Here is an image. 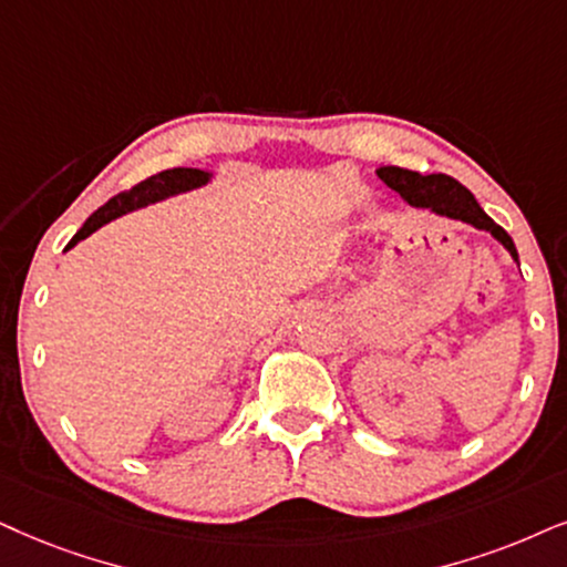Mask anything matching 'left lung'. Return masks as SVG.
Returning <instances> with one entry per match:
<instances>
[{
  "instance_id": "1",
  "label": "left lung",
  "mask_w": 567,
  "mask_h": 567,
  "mask_svg": "<svg viewBox=\"0 0 567 567\" xmlns=\"http://www.w3.org/2000/svg\"><path fill=\"white\" fill-rule=\"evenodd\" d=\"M379 181H384L386 188L398 190L411 206H421V209H432L440 217L461 219L465 225H474L476 230L492 233L503 246L511 250V256L518 261V250L511 235L497 225L492 217H486V212L478 206L465 185H461L455 177L450 175H421V172H411L403 167H379L377 169Z\"/></svg>"
}]
</instances>
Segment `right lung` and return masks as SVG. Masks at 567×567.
Instances as JSON below:
<instances>
[{"label":"right lung","mask_w":567,"mask_h":567,"mask_svg":"<svg viewBox=\"0 0 567 567\" xmlns=\"http://www.w3.org/2000/svg\"><path fill=\"white\" fill-rule=\"evenodd\" d=\"M209 177H212L209 172L190 169V167L164 169V172H159V175L146 177V181H143V183L133 185L131 190L117 193V196L106 200L102 209L93 212L91 217L85 219V225L81 227V230L75 233V238L68 243V248H73L78 240L89 238L91 233H96L99 227L106 225V221H112L114 217H123V214H127V212H135V209H141V206L156 204V200L175 196V193H185V190L200 188V185L209 183ZM68 248H64V250H68Z\"/></svg>","instance_id":"add662e5"}]
</instances>
